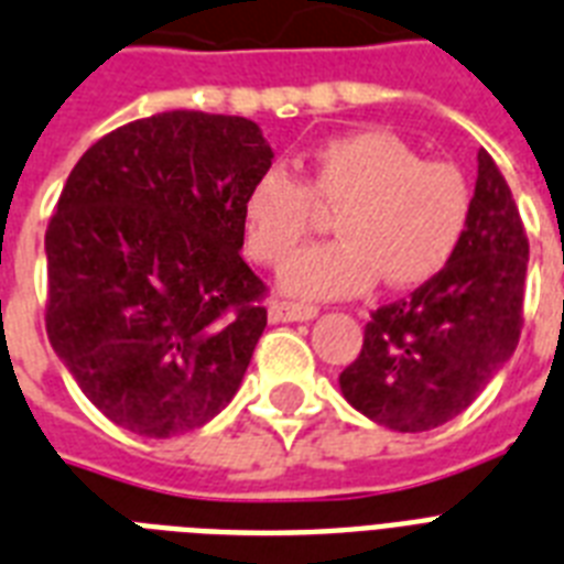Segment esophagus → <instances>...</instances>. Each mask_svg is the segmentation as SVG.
<instances>
[{"instance_id": "1", "label": "esophagus", "mask_w": 564, "mask_h": 564, "mask_svg": "<svg viewBox=\"0 0 564 564\" xmlns=\"http://www.w3.org/2000/svg\"><path fill=\"white\" fill-rule=\"evenodd\" d=\"M318 310L304 304H290V301H272L269 306V322L283 324V322H313Z\"/></svg>"}]
</instances>
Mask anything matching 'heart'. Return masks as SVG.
I'll return each instance as SVG.
<instances>
[{"label":"heart","instance_id":"1","mask_svg":"<svg viewBox=\"0 0 564 564\" xmlns=\"http://www.w3.org/2000/svg\"><path fill=\"white\" fill-rule=\"evenodd\" d=\"M313 199L338 205V240L310 246L281 269L292 297H347L370 283L420 286L441 274L464 242L473 191L455 164L423 162L386 130L324 141L306 155L304 185L283 167L260 173L242 196V242L263 267H278L304 240Z\"/></svg>","mask_w":564,"mask_h":564}]
</instances>
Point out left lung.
I'll return each mask as SVG.
<instances>
[{"label":"left lung","instance_id":"1","mask_svg":"<svg viewBox=\"0 0 564 564\" xmlns=\"http://www.w3.org/2000/svg\"><path fill=\"white\" fill-rule=\"evenodd\" d=\"M530 246L507 178L478 150L473 217L441 274L379 306L338 388L393 432H429L475 402L516 354Z\"/></svg>","mask_w":564,"mask_h":564}]
</instances>
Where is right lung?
Here are the masks:
<instances>
[{"label": "right lung", "mask_w": 564, "mask_h": 564, "mask_svg": "<svg viewBox=\"0 0 564 564\" xmlns=\"http://www.w3.org/2000/svg\"><path fill=\"white\" fill-rule=\"evenodd\" d=\"M249 118L173 109L95 141L45 231L54 354L112 423L199 429L235 400L267 327L240 208L272 167Z\"/></svg>", "instance_id": "1"}]
</instances>
